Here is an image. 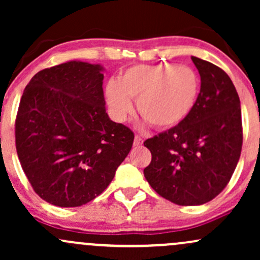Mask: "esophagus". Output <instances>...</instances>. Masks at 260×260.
I'll list each match as a JSON object with an SVG mask.
<instances>
[{"instance_id":"1","label":"esophagus","mask_w":260,"mask_h":260,"mask_svg":"<svg viewBox=\"0 0 260 260\" xmlns=\"http://www.w3.org/2000/svg\"><path fill=\"white\" fill-rule=\"evenodd\" d=\"M133 144H134V147H140V145L143 144V139L140 138L139 136H136V137H134V143H133Z\"/></svg>"}]
</instances>
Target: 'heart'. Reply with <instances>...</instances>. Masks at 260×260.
<instances>
[{
	"instance_id": "1",
	"label": "heart",
	"mask_w": 260,
	"mask_h": 260,
	"mask_svg": "<svg viewBox=\"0 0 260 260\" xmlns=\"http://www.w3.org/2000/svg\"><path fill=\"white\" fill-rule=\"evenodd\" d=\"M201 90V80L192 68L172 63L138 64L128 68L120 82H107L105 95L115 120L124 121L137 112L156 129H170L192 112Z\"/></svg>"
}]
</instances>
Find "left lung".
Listing matches in <instances>:
<instances>
[{
  "label": "left lung",
  "instance_id": "obj_1",
  "mask_svg": "<svg viewBox=\"0 0 260 260\" xmlns=\"http://www.w3.org/2000/svg\"><path fill=\"white\" fill-rule=\"evenodd\" d=\"M201 91L182 123L147 139L151 161L144 176L151 188L178 205H201L222 192L234 174L243 143L237 91L217 66L192 56Z\"/></svg>",
  "mask_w": 260,
  "mask_h": 260
}]
</instances>
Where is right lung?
Instances as JSON below:
<instances>
[{
    "label": "right lung",
    "mask_w": 260,
    "mask_h": 260,
    "mask_svg": "<svg viewBox=\"0 0 260 260\" xmlns=\"http://www.w3.org/2000/svg\"><path fill=\"white\" fill-rule=\"evenodd\" d=\"M100 64L71 61L40 71L25 86L16 149L32 189L61 208L86 204L111 183L134 133L106 113Z\"/></svg>",
    "instance_id": "right-lung-1"
}]
</instances>
